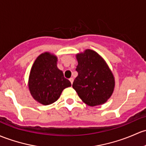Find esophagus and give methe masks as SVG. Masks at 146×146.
Masks as SVG:
<instances>
[{"mask_svg": "<svg viewBox=\"0 0 146 146\" xmlns=\"http://www.w3.org/2000/svg\"><path fill=\"white\" fill-rule=\"evenodd\" d=\"M69 80H70V82H71V84H73V80H74V79H73V78H70V79H69Z\"/></svg>", "mask_w": 146, "mask_h": 146, "instance_id": "34e87169", "label": "esophagus"}]
</instances>
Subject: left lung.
I'll list each match as a JSON object with an SVG mask.
<instances>
[{
  "label": "left lung",
  "instance_id": "8db88e82",
  "mask_svg": "<svg viewBox=\"0 0 146 146\" xmlns=\"http://www.w3.org/2000/svg\"><path fill=\"white\" fill-rule=\"evenodd\" d=\"M78 75L73 87L79 97L90 106L106 103L114 91L115 78L105 60L92 50L76 54Z\"/></svg>",
  "mask_w": 146,
  "mask_h": 146
}]
</instances>
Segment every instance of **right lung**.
<instances>
[{
  "instance_id": "obj_1",
  "label": "right lung",
  "mask_w": 146,
  "mask_h": 146,
  "mask_svg": "<svg viewBox=\"0 0 146 146\" xmlns=\"http://www.w3.org/2000/svg\"><path fill=\"white\" fill-rule=\"evenodd\" d=\"M57 57L50 52H44L37 57L32 66L29 78V89L35 100L42 105L53 104L63 90L71 83L64 78L57 68Z\"/></svg>"
}]
</instances>
